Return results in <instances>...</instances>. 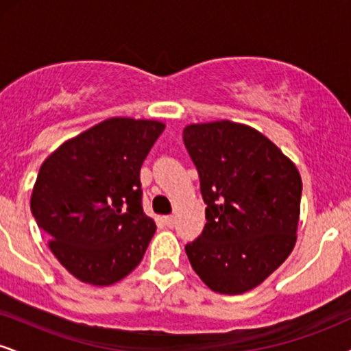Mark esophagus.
Returning <instances> with one entry per match:
<instances>
[{"label": "esophagus", "instance_id": "1", "mask_svg": "<svg viewBox=\"0 0 351 351\" xmlns=\"http://www.w3.org/2000/svg\"><path fill=\"white\" fill-rule=\"evenodd\" d=\"M163 223H165V226L173 228V226H175V217H173V216H165L163 217Z\"/></svg>", "mask_w": 351, "mask_h": 351}]
</instances>
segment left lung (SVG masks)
Listing matches in <instances>:
<instances>
[{"label": "left lung", "instance_id": "left-lung-1", "mask_svg": "<svg viewBox=\"0 0 351 351\" xmlns=\"http://www.w3.org/2000/svg\"><path fill=\"white\" fill-rule=\"evenodd\" d=\"M183 142L208 206L203 232L184 247L189 264L217 293L251 291L295 245L300 173L267 136L231 120L188 125Z\"/></svg>", "mask_w": 351, "mask_h": 351}]
</instances>
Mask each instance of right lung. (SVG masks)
Masks as SVG:
<instances>
[{
    "label": "right lung",
    "instance_id": "add662e5",
    "mask_svg": "<svg viewBox=\"0 0 351 351\" xmlns=\"http://www.w3.org/2000/svg\"><path fill=\"white\" fill-rule=\"evenodd\" d=\"M165 123L114 117L64 142L41 165L31 213L75 279L112 285L127 277L155 234L142 208L140 168Z\"/></svg>",
    "mask_w": 351,
    "mask_h": 351
}]
</instances>
